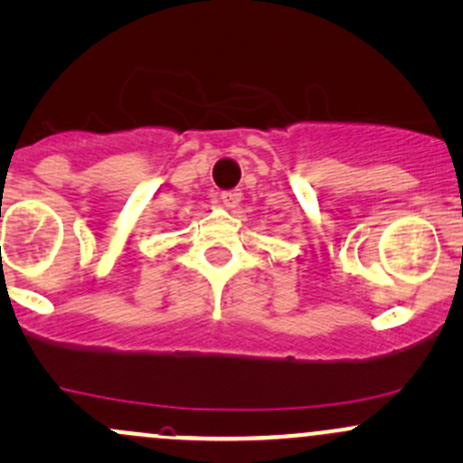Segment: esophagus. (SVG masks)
Masks as SVG:
<instances>
[{
    "label": "esophagus",
    "mask_w": 463,
    "mask_h": 463,
    "mask_svg": "<svg viewBox=\"0 0 463 463\" xmlns=\"http://www.w3.org/2000/svg\"><path fill=\"white\" fill-rule=\"evenodd\" d=\"M220 202L226 208H235L241 202V191H226V193H222Z\"/></svg>",
    "instance_id": "1"
}]
</instances>
